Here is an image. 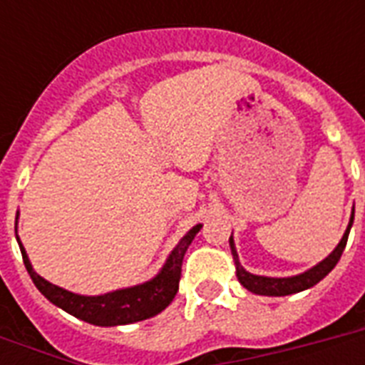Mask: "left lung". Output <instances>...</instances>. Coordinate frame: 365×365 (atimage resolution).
Masks as SVG:
<instances>
[{
    "instance_id": "1",
    "label": "left lung",
    "mask_w": 365,
    "mask_h": 365,
    "mask_svg": "<svg viewBox=\"0 0 365 365\" xmlns=\"http://www.w3.org/2000/svg\"><path fill=\"white\" fill-rule=\"evenodd\" d=\"M352 222H354V210H352L351 222H349V227H346L345 235H343V239L341 242L337 244V248L331 252V254L326 257L324 261H320L318 265H314L309 271L301 272V274H295V277H288V278H271V277H257V274H252L240 265L239 261V254H237V250H235V242H233V235H231V239H229V246H231V254L235 257V265H237V278H239V282L242 284L244 288L252 292V294L257 295H272V297H280V295H292L297 294V292H303V289L312 288L314 284H318L322 280L326 274H328L335 265H337V261L341 259V254H343V250L346 246V240H349V233H351Z\"/></svg>"
}]
</instances>
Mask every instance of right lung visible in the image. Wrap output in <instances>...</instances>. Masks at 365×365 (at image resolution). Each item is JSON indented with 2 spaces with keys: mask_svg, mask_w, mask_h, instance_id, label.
I'll list each match as a JSON object with an SVG mask.
<instances>
[{
  "mask_svg": "<svg viewBox=\"0 0 365 365\" xmlns=\"http://www.w3.org/2000/svg\"><path fill=\"white\" fill-rule=\"evenodd\" d=\"M202 225H195L178 246L172 250L168 259L163 265L157 277L151 280L132 288H123L110 292L104 295H79L71 294L68 289L58 288L54 284L47 282L45 278L39 277L34 267H31L26 250L16 237V242L22 252L26 271L31 277L36 288L47 297L53 305L60 307L62 311L70 312L71 317L85 320L94 326H125V324L140 322L145 318H151L165 311L170 305L172 299L176 297L180 277H182V261L187 252L189 244L193 242L195 235L199 233ZM14 233H16V223H14Z\"/></svg>",
  "mask_w": 365,
  "mask_h": 365,
  "instance_id": "add662e5",
  "label": "right lung"
}]
</instances>
